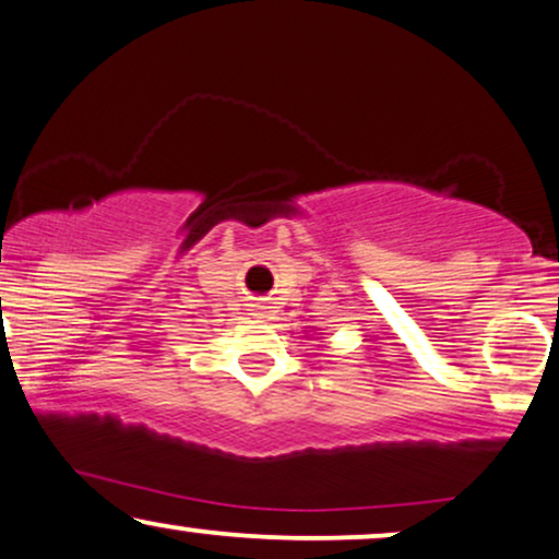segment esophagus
<instances>
[{
	"instance_id": "esophagus-1",
	"label": "esophagus",
	"mask_w": 559,
	"mask_h": 559,
	"mask_svg": "<svg viewBox=\"0 0 559 559\" xmlns=\"http://www.w3.org/2000/svg\"><path fill=\"white\" fill-rule=\"evenodd\" d=\"M264 306H257V316H259V319H264Z\"/></svg>"
}]
</instances>
